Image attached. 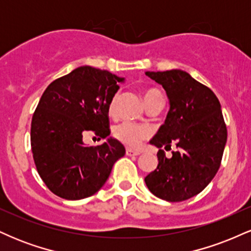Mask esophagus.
Listing matches in <instances>:
<instances>
[{
  "instance_id": "obj_1",
  "label": "esophagus",
  "mask_w": 251,
  "mask_h": 251,
  "mask_svg": "<svg viewBox=\"0 0 251 251\" xmlns=\"http://www.w3.org/2000/svg\"><path fill=\"white\" fill-rule=\"evenodd\" d=\"M126 154L129 155V157H133V155H139L140 152L137 151V150L132 149H126Z\"/></svg>"
}]
</instances>
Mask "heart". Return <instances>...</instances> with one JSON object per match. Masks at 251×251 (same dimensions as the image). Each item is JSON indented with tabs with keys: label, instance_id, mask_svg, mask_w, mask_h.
<instances>
[{
	"label": "heart",
	"instance_id": "obj_1",
	"mask_svg": "<svg viewBox=\"0 0 251 251\" xmlns=\"http://www.w3.org/2000/svg\"><path fill=\"white\" fill-rule=\"evenodd\" d=\"M154 92L157 91H155V89H146V91L144 92V99H145V102L148 101L150 96H151L152 93H154ZM117 102L118 94H114L108 105L109 114L116 113ZM150 135H151V128L146 125H140V124L124 122L122 124H119V125L114 126L113 128V137L116 138L118 142L123 143L124 145L128 146V148H137L143 140L148 139Z\"/></svg>",
	"mask_w": 251,
	"mask_h": 251
}]
</instances>
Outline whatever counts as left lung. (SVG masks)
Here are the masks:
<instances>
[{"mask_svg":"<svg viewBox=\"0 0 251 251\" xmlns=\"http://www.w3.org/2000/svg\"><path fill=\"white\" fill-rule=\"evenodd\" d=\"M163 86L170 100L165 123L150 140L159 149L158 166L145 177L155 197L181 201L203 191L217 174L226 143V126L217 97L186 72H146ZM176 143L166 158L161 150Z\"/></svg>","mask_w":251,"mask_h":251,"instance_id":"8db88e82","label":"left lung"}]
</instances>
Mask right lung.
I'll return each instance as SVG.
<instances>
[{
	"instance_id": "obj_1",
	"label": "right lung",
	"mask_w": 251,
	"mask_h": 251,
	"mask_svg": "<svg viewBox=\"0 0 251 251\" xmlns=\"http://www.w3.org/2000/svg\"><path fill=\"white\" fill-rule=\"evenodd\" d=\"M122 81L107 71L81 66L43 92L31 119V152L40 177L59 197L76 201L94 195L125 154L113 138L99 146L82 140L87 133L99 139L111 133L108 105Z\"/></svg>"
}]
</instances>
